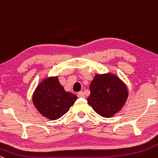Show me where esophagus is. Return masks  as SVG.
<instances>
[{
	"instance_id": "esophagus-1",
	"label": "esophagus",
	"mask_w": 158,
	"mask_h": 158,
	"mask_svg": "<svg viewBox=\"0 0 158 158\" xmlns=\"http://www.w3.org/2000/svg\"><path fill=\"white\" fill-rule=\"evenodd\" d=\"M77 96H78L79 98H84V94H83V92H79L78 93H77Z\"/></svg>"
}]
</instances>
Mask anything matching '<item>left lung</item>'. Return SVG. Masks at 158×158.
Masks as SVG:
<instances>
[{"instance_id": "left-lung-1", "label": "left lung", "mask_w": 158, "mask_h": 158, "mask_svg": "<svg viewBox=\"0 0 158 158\" xmlns=\"http://www.w3.org/2000/svg\"><path fill=\"white\" fill-rule=\"evenodd\" d=\"M90 95L87 102L100 115L111 118L121 109L127 101V87L118 77L96 75L89 86Z\"/></svg>"}]
</instances>
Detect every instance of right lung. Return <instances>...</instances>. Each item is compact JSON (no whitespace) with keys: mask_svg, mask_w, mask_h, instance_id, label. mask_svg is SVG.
Instances as JSON below:
<instances>
[{"mask_svg":"<svg viewBox=\"0 0 158 158\" xmlns=\"http://www.w3.org/2000/svg\"><path fill=\"white\" fill-rule=\"evenodd\" d=\"M77 96L66 92L57 77L46 78L38 85L33 94V103L42 115L57 120L68 112Z\"/></svg>","mask_w":158,"mask_h":158,"instance_id":"obj_1","label":"right lung"}]
</instances>
